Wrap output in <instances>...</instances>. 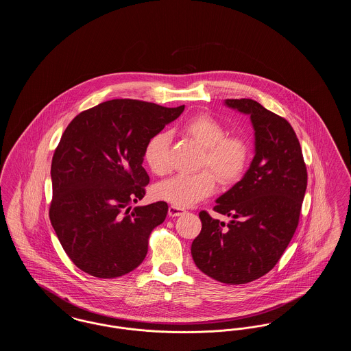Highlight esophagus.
I'll list each match as a JSON object with an SVG mask.
<instances>
[{"label": "esophagus", "instance_id": "obj_1", "mask_svg": "<svg viewBox=\"0 0 351 351\" xmlns=\"http://www.w3.org/2000/svg\"><path fill=\"white\" fill-rule=\"evenodd\" d=\"M184 213H185V210L182 209V208H179V206L171 205V206L168 208V215H169L171 217H179V216H182Z\"/></svg>", "mask_w": 351, "mask_h": 351}]
</instances>
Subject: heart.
<instances>
[{"mask_svg": "<svg viewBox=\"0 0 351 351\" xmlns=\"http://www.w3.org/2000/svg\"><path fill=\"white\" fill-rule=\"evenodd\" d=\"M182 130L204 147L200 167L210 169L219 183H235L243 175L250 155L249 145L238 135H226V128L216 118L195 116L184 122ZM169 142L167 133H158L145 147V160L156 175H165L169 169ZM210 171L175 175L159 184L155 195L179 208L192 206L215 192L216 178Z\"/></svg>", "mask_w": 351, "mask_h": 351, "instance_id": "heart-1", "label": "heart"}]
</instances>
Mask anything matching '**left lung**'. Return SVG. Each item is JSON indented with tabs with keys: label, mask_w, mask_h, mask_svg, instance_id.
<instances>
[{
	"label": "left lung",
	"mask_w": 351,
	"mask_h": 351,
	"mask_svg": "<svg viewBox=\"0 0 351 351\" xmlns=\"http://www.w3.org/2000/svg\"><path fill=\"white\" fill-rule=\"evenodd\" d=\"M228 106L250 114L255 156L241 182L213 208L232 217L225 225L201 210V232L192 258L201 271L225 284L259 279L282 258L300 219L308 173L291 123L251 99H228Z\"/></svg>",
	"instance_id": "8db88e82"
}]
</instances>
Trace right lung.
Here are the masks:
<instances>
[{"label": "right lung", "mask_w": 351, "mask_h": 351, "mask_svg": "<svg viewBox=\"0 0 351 351\" xmlns=\"http://www.w3.org/2000/svg\"><path fill=\"white\" fill-rule=\"evenodd\" d=\"M183 110L117 99L71 121L52 156L49 216L76 267L113 279L143 262L151 232L168 212L165 201L130 208L150 182L142 167L145 147Z\"/></svg>", "instance_id": "right-lung-1"}]
</instances>
